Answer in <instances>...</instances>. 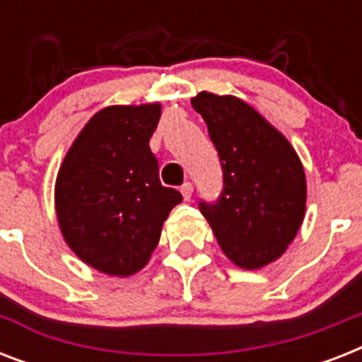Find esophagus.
I'll return each mask as SVG.
<instances>
[{
	"label": "esophagus",
	"instance_id": "esophagus-1",
	"mask_svg": "<svg viewBox=\"0 0 362 362\" xmlns=\"http://www.w3.org/2000/svg\"><path fill=\"white\" fill-rule=\"evenodd\" d=\"M180 193H182V197L186 199V201H189L192 199V193H193V186L189 184V182H184L180 186Z\"/></svg>",
	"mask_w": 362,
	"mask_h": 362
}]
</instances>
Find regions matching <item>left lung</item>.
<instances>
[{"mask_svg":"<svg viewBox=\"0 0 362 362\" xmlns=\"http://www.w3.org/2000/svg\"><path fill=\"white\" fill-rule=\"evenodd\" d=\"M203 116L223 170L216 203H199L223 253L240 269H261L286 252L303 226L306 176L295 148L257 110L233 95L201 92Z\"/></svg>","mask_w":362,"mask_h":362,"instance_id":"obj_1","label":"left lung"}]
</instances>
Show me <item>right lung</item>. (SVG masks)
Returning a JSON list of instances; mask_svg holds the SVG:
<instances>
[{"label": "right lung", "mask_w": 362, "mask_h": 362, "mask_svg": "<svg viewBox=\"0 0 362 362\" xmlns=\"http://www.w3.org/2000/svg\"><path fill=\"white\" fill-rule=\"evenodd\" d=\"M161 105L99 110L69 148L56 178V214L65 242L93 269L135 274L158 246L180 192L161 186L148 142Z\"/></svg>", "instance_id": "add662e5"}]
</instances>
